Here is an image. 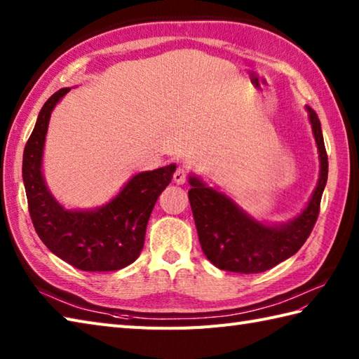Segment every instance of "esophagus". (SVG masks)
<instances>
[{
    "mask_svg": "<svg viewBox=\"0 0 359 359\" xmlns=\"http://www.w3.org/2000/svg\"><path fill=\"white\" fill-rule=\"evenodd\" d=\"M172 179L177 185H184L185 182L188 180V172H187L185 168H177V170H175V172H174Z\"/></svg>",
    "mask_w": 359,
    "mask_h": 359,
    "instance_id": "obj_1",
    "label": "esophagus"
}]
</instances>
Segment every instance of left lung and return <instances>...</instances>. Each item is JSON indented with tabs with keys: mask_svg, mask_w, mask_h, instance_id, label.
<instances>
[{
	"mask_svg": "<svg viewBox=\"0 0 359 359\" xmlns=\"http://www.w3.org/2000/svg\"><path fill=\"white\" fill-rule=\"evenodd\" d=\"M319 151V180L309 205L299 216L280 225H264L250 217L230 197L207 187L191 175L188 191L199 242L208 261L217 269L234 273H261L273 269L299 250L316 224L327 184L329 162L321 121L307 108Z\"/></svg>",
	"mask_w": 359,
	"mask_h": 359,
	"instance_id": "obj_1",
	"label": "left lung"
}]
</instances>
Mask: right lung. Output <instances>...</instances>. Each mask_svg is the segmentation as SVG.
I'll use <instances>...</instances> for the list:
<instances>
[{
  "label": "right lung",
  "instance_id": "add662e5",
  "mask_svg": "<svg viewBox=\"0 0 359 359\" xmlns=\"http://www.w3.org/2000/svg\"><path fill=\"white\" fill-rule=\"evenodd\" d=\"M63 88L44 103L22 154V180L36 234L53 255L83 271H116L140 256L151 211L170 185L175 165L135 174L103 207L65 210L49 193L41 172L50 112L69 93Z\"/></svg>",
  "mask_w": 359,
  "mask_h": 359
}]
</instances>
